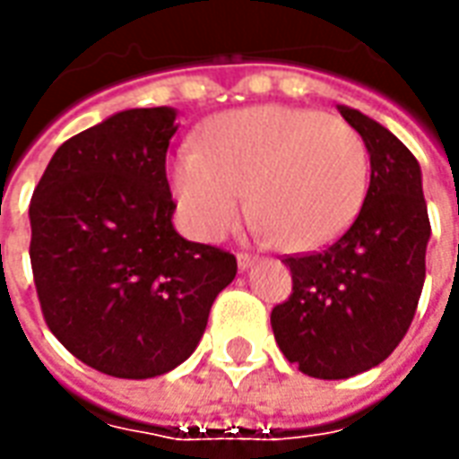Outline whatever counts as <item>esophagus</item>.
<instances>
[{
    "instance_id": "34e87169",
    "label": "esophagus",
    "mask_w": 459,
    "mask_h": 459,
    "mask_svg": "<svg viewBox=\"0 0 459 459\" xmlns=\"http://www.w3.org/2000/svg\"><path fill=\"white\" fill-rule=\"evenodd\" d=\"M236 260H238L240 270H250L253 265H255V258H253V255H248V253H238V255H236Z\"/></svg>"
}]
</instances>
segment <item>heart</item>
<instances>
[{
	"mask_svg": "<svg viewBox=\"0 0 459 459\" xmlns=\"http://www.w3.org/2000/svg\"><path fill=\"white\" fill-rule=\"evenodd\" d=\"M368 174L354 127L292 105L221 115L201 132L199 150L181 147L169 161L171 196L194 238H223L250 189L255 233L298 253L327 246L354 223Z\"/></svg>",
	"mask_w": 459,
	"mask_h": 459,
	"instance_id": "1",
	"label": "heart"
}]
</instances>
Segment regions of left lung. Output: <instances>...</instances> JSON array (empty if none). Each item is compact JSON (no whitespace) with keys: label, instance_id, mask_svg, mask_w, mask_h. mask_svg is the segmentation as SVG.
I'll list each match as a JSON object with an SVG mask.
<instances>
[{"label":"left lung","instance_id":"1","mask_svg":"<svg viewBox=\"0 0 459 459\" xmlns=\"http://www.w3.org/2000/svg\"><path fill=\"white\" fill-rule=\"evenodd\" d=\"M337 110L368 150L364 206L332 246L285 258L292 295L270 315L290 364L327 381L374 368L405 337L423 292L430 240L418 160L368 115L346 105Z\"/></svg>","mask_w":459,"mask_h":459}]
</instances>
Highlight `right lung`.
<instances>
[{
  "instance_id": "add662e5",
  "label": "right lung",
  "mask_w": 459,
  "mask_h": 459,
  "mask_svg": "<svg viewBox=\"0 0 459 459\" xmlns=\"http://www.w3.org/2000/svg\"><path fill=\"white\" fill-rule=\"evenodd\" d=\"M174 108H130L64 142L29 206L31 268L48 329L83 364L154 378L199 346L236 278L226 250L181 238L167 150Z\"/></svg>"
}]
</instances>
